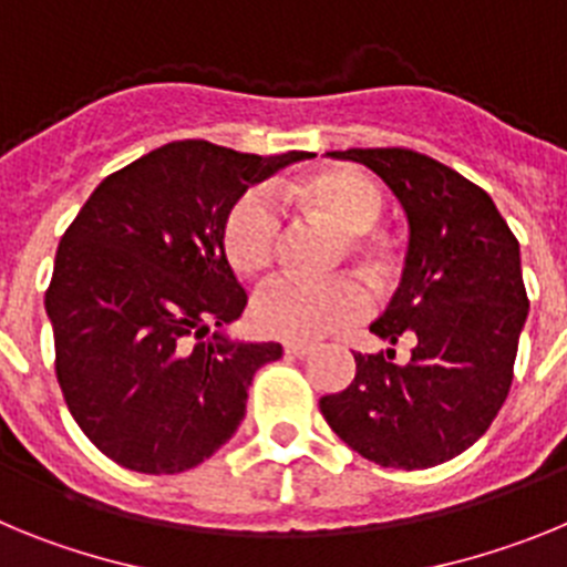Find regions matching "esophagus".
<instances>
[{"label": "esophagus", "mask_w": 567, "mask_h": 567, "mask_svg": "<svg viewBox=\"0 0 567 567\" xmlns=\"http://www.w3.org/2000/svg\"><path fill=\"white\" fill-rule=\"evenodd\" d=\"M284 352H287L289 358H307V354L312 352V346L303 343V340H287V343H284Z\"/></svg>", "instance_id": "esophagus-1"}]
</instances>
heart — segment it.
<instances>
[{
    "label": "heart",
    "instance_id": "obj_1",
    "mask_svg": "<svg viewBox=\"0 0 567 567\" xmlns=\"http://www.w3.org/2000/svg\"><path fill=\"white\" fill-rule=\"evenodd\" d=\"M284 195L312 218L343 233L340 260H349L372 289L392 275V247L374 224L383 215V189L352 167H323L287 184ZM221 247L240 278H260L272 269L280 249V215L267 195L244 193L227 209ZM369 312V298L354 278L292 280L280 278L260 289L252 303L255 327L287 340H315L352 327Z\"/></svg>",
    "mask_w": 567,
    "mask_h": 567
}]
</instances>
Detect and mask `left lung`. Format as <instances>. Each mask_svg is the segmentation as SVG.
Instances as JSON below:
<instances>
[{
	"mask_svg": "<svg viewBox=\"0 0 567 567\" xmlns=\"http://www.w3.org/2000/svg\"><path fill=\"white\" fill-rule=\"evenodd\" d=\"M365 164L409 215L403 280L372 332L398 349L354 352L343 392L320 398L332 432L385 468H432L477 443L508 398L528 292L519 240L483 187L405 147L327 153Z\"/></svg>",
	"mask_w": 567,
	"mask_h": 567,
	"instance_id": "left-lung-1",
	"label": "left lung"
}]
</instances>
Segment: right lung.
Returning <instances> with one entry per match:
<instances>
[{"label": "right lung", "mask_w": 567, "mask_h": 567, "mask_svg": "<svg viewBox=\"0 0 567 567\" xmlns=\"http://www.w3.org/2000/svg\"><path fill=\"white\" fill-rule=\"evenodd\" d=\"M307 153L255 155L169 142L115 169L64 229L44 292L56 380L87 440L142 474L213 457L280 343H233L247 307L221 247L227 209Z\"/></svg>", "instance_id": "obj_1"}]
</instances>
